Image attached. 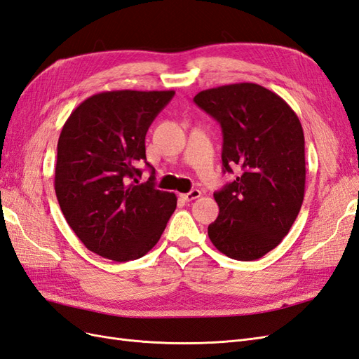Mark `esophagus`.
Wrapping results in <instances>:
<instances>
[{
	"label": "esophagus",
	"instance_id": "1",
	"mask_svg": "<svg viewBox=\"0 0 359 359\" xmlns=\"http://www.w3.org/2000/svg\"><path fill=\"white\" fill-rule=\"evenodd\" d=\"M202 196V193H201V190H191V191H189V193H186V194H181V198L186 201V202H190V201H194V199H198V198H201Z\"/></svg>",
	"mask_w": 359,
	"mask_h": 359
}]
</instances>
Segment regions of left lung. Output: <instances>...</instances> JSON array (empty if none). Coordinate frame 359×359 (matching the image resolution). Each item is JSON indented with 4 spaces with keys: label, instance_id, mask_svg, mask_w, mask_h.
<instances>
[{
    "label": "left lung",
    "instance_id": "left-lung-1",
    "mask_svg": "<svg viewBox=\"0 0 359 359\" xmlns=\"http://www.w3.org/2000/svg\"><path fill=\"white\" fill-rule=\"evenodd\" d=\"M194 103L222 126L223 172L238 177L214 193V247L231 259L256 260L289 233L306 191L299 118L276 93L252 82L203 90Z\"/></svg>",
    "mask_w": 359,
    "mask_h": 359
}]
</instances>
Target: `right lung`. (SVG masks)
<instances>
[{
	"instance_id": "obj_1",
	"label": "right lung",
	"mask_w": 359,
	"mask_h": 359,
	"mask_svg": "<svg viewBox=\"0 0 359 359\" xmlns=\"http://www.w3.org/2000/svg\"><path fill=\"white\" fill-rule=\"evenodd\" d=\"M173 94L103 91L83 100L62 126L53 186L69 226L95 255L115 262L142 257L177 208L175 194L157 190L154 175L137 180L140 163L151 168L148 128Z\"/></svg>"
}]
</instances>
